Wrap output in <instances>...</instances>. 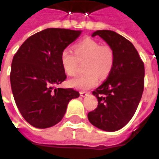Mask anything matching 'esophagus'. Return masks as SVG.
<instances>
[{
	"label": "esophagus",
	"instance_id": "1",
	"mask_svg": "<svg viewBox=\"0 0 159 159\" xmlns=\"http://www.w3.org/2000/svg\"><path fill=\"white\" fill-rule=\"evenodd\" d=\"M89 94V92H80V95H81V97H85L86 96Z\"/></svg>",
	"mask_w": 159,
	"mask_h": 159
}]
</instances>
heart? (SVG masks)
<instances>
[{"label": "heart", "instance_id": "b5f03b06", "mask_svg": "<svg viewBox=\"0 0 159 159\" xmlns=\"http://www.w3.org/2000/svg\"><path fill=\"white\" fill-rule=\"evenodd\" d=\"M74 54L69 49L61 53V64L65 73L74 76L80 62H85V73L69 80L70 87L78 90H87L95 87L100 78H106L114 66V52L109 46L102 44L92 39H84L73 47Z\"/></svg>", "mask_w": 159, "mask_h": 159}]
</instances>
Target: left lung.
<instances>
[{"label": "left lung", "mask_w": 159, "mask_h": 159, "mask_svg": "<svg viewBox=\"0 0 159 159\" xmlns=\"http://www.w3.org/2000/svg\"><path fill=\"white\" fill-rule=\"evenodd\" d=\"M114 52V66L107 79L92 94L98 106L87 115L90 123L109 132L126 125L135 113L144 86V65L133 43L111 30H97Z\"/></svg>", "instance_id": "8db88e82"}]
</instances>
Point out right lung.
<instances>
[{
	"mask_svg": "<svg viewBox=\"0 0 159 159\" xmlns=\"http://www.w3.org/2000/svg\"><path fill=\"white\" fill-rule=\"evenodd\" d=\"M82 30L48 28L28 38L16 52L10 75L14 99L24 119L46 129L62 120L67 104L79 97L72 88H57L66 79L61 53Z\"/></svg>",
	"mask_w": 159,
	"mask_h": 159,
	"instance_id": "obj_1",
	"label": "right lung"
}]
</instances>
